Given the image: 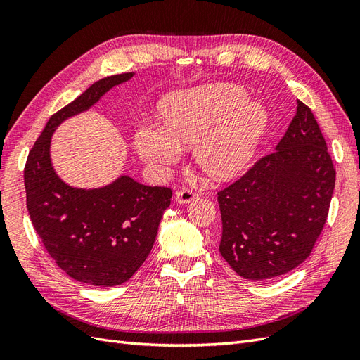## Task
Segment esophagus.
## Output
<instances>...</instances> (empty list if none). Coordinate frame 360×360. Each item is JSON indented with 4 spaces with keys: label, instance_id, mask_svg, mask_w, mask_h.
Wrapping results in <instances>:
<instances>
[{
    "label": "esophagus",
    "instance_id": "obj_1",
    "mask_svg": "<svg viewBox=\"0 0 360 360\" xmlns=\"http://www.w3.org/2000/svg\"><path fill=\"white\" fill-rule=\"evenodd\" d=\"M198 198V193L193 192L192 189L189 188H183L180 191H177L176 193V201L180 202V204H186V202H191L192 200Z\"/></svg>",
    "mask_w": 360,
    "mask_h": 360
}]
</instances>
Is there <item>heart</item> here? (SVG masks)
<instances>
[{"instance_id":"1","label":"heart","mask_w":360,"mask_h":360,"mask_svg":"<svg viewBox=\"0 0 360 360\" xmlns=\"http://www.w3.org/2000/svg\"><path fill=\"white\" fill-rule=\"evenodd\" d=\"M248 101L242 86L228 84L174 93L160 105L163 127L139 126L134 147L144 160L171 165L181 156L180 146H193L195 160L207 174L233 177L254 156L267 126L266 108Z\"/></svg>"}]
</instances>
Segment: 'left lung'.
I'll return each mask as SVG.
<instances>
[{"label": "left lung", "mask_w": 360, "mask_h": 360, "mask_svg": "<svg viewBox=\"0 0 360 360\" xmlns=\"http://www.w3.org/2000/svg\"><path fill=\"white\" fill-rule=\"evenodd\" d=\"M336 171L311 108L297 111L276 150L217 192L219 252L238 276L270 279L307 259L328 221Z\"/></svg>", "instance_id": "left-lung-1"}]
</instances>
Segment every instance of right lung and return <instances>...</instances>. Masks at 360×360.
Here are the masks:
<instances>
[{
    "instance_id": "obj_1",
    "label": "right lung",
    "mask_w": 360,
    "mask_h": 360,
    "mask_svg": "<svg viewBox=\"0 0 360 360\" xmlns=\"http://www.w3.org/2000/svg\"><path fill=\"white\" fill-rule=\"evenodd\" d=\"M132 76L129 72L97 81L53 114L30 150L24 169L27 209L43 246L70 278L96 287L123 284L143 266L172 191L146 186L127 176L101 189L70 188L52 168L51 136L63 120L89 110Z\"/></svg>"
}]
</instances>
